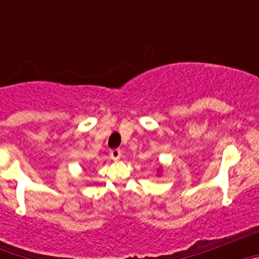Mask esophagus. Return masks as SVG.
Instances as JSON below:
<instances>
[{
	"mask_svg": "<svg viewBox=\"0 0 259 259\" xmlns=\"http://www.w3.org/2000/svg\"><path fill=\"white\" fill-rule=\"evenodd\" d=\"M120 157H122V152L119 149H113L110 152V158H111L113 161H118Z\"/></svg>",
	"mask_w": 259,
	"mask_h": 259,
	"instance_id": "obj_1",
	"label": "esophagus"
}]
</instances>
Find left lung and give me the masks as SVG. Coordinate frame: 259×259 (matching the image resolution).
<instances>
[{"label":"left lung","instance_id":"1","mask_svg":"<svg viewBox=\"0 0 259 259\" xmlns=\"http://www.w3.org/2000/svg\"><path fill=\"white\" fill-rule=\"evenodd\" d=\"M161 170H162V164H159V168L157 170V172H161Z\"/></svg>","mask_w":259,"mask_h":259}]
</instances>
